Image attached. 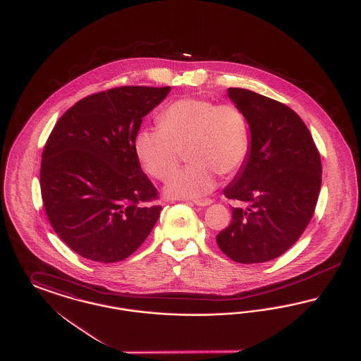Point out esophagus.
I'll use <instances>...</instances> for the list:
<instances>
[{"instance_id": "34e87169", "label": "esophagus", "mask_w": 361, "mask_h": 361, "mask_svg": "<svg viewBox=\"0 0 361 361\" xmlns=\"http://www.w3.org/2000/svg\"><path fill=\"white\" fill-rule=\"evenodd\" d=\"M193 203L196 206L206 207L209 206L212 203V200L211 199H196V200H193Z\"/></svg>"}]
</instances>
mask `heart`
Returning <instances> with one entry per match:
<instances>
[{"instance_id": "obj_1", "label": "heart", "mask_w": 361, "mask_h": 361, "mask_svg": "<svg viewBox=\"0 0 361 361\" xmlns=\"http://www.w3.org/2000/svg\"><path fill=\"white\" fill-rule=\"evenodd\" d=\"M250 149L249 123L240 106L203 97H183L158 115V128L140 130L135 153L143 169L165 181L178 166L183 152L188 166L174 173L165 193L173 199H196L209 193L216 176H233Z\"/></svg>"}]
</instances>
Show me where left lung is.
<instances>
[{
  "instance_id": "left-lung-1",
  "label": "left lung",
  "mask_w": 361,
  "mask_h": 361,
  "mask_svg": "<svg viewBox=\"0 0 361 361\" xmlns=\"http://www.w3.org/2000/svg\"><path fill=\"white\" fill-rule=\"evenodd\" d=\"M227 93L247 119L252 145L224 196L247 207H233L231 224L216 243L235 262H267L286 253L310 224L322 181L321 155L305 121L286 104L240 87Z\"/></svg>"
}]
</instances>
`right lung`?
Here are the masks:
<instances>
[{"label":"right lung","instance_id":"1","mask_svg":"<svg viewBox=\"0 0 361 361\" xmlns=\"http://www.w3.org/2000/svg\"><path fill=\"white\" fill-rule=\"evenodd\" d=\"M171 86H119L80 100L56 121L42 154L40 189L54 231L80 256H131L162 207L143 173L135 137Z\"/></svg>","mask_w":361,"mask_h":361}]
</instances>
